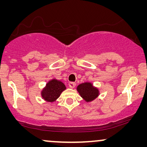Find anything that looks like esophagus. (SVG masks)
Listing matches in <instances>:
<instances>
[{
    "instance_id": "esophagus-1",
    "label": "esophagus",
    "mask_w": 147,
    "mask_h": 147,
    "mask_svg": "<svg viewBox=\"0 0 147 147\" xmlns=\"http://www.w3.org/2000/svg\"><path fill=\"white\" fill-rule=\"evenodd\" d=\"M68 85H69V87L70 88H75L76 84L75 82H69V83L68 84Z\"/></svg>"
}]
</instances>
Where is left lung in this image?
Listing matches in <instances>:
<instances>
[{
	"instance_id": "1",
	"label": "left lung",
	"mask_w": 147,
	"mask_h": 147,
	"mask_svg": "<svg viewBox=\"0 0 147 147\" xmlns=\"http://www.w3.org/2000/svg\"><path fill=\"white\" fill-rule=\"evenodd\" d=\"M78 92L86 102H91L95 100L99 95V91L98 88L94 87L93 85L89 82L81 84L78 86Z\"/></svg>"
}]
</instances>
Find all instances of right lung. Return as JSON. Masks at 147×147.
<instances>
[{"mask_svg": "<svg viewBox=\"0 0 147 147\" xmlns=\"http://www.w3.org/2000/svg\"><path fill=\"white\" fill-rule=\"evenodd\" d=\"M65 89V86L61 82L52 80L46 84L45 88L42 90V98L47 102H53L59 97L61 92Z\"/></svg>", "mask_w": 147, "mask_h": 147, "instance_id": "1", "label": "right lung"}]
</instances>
